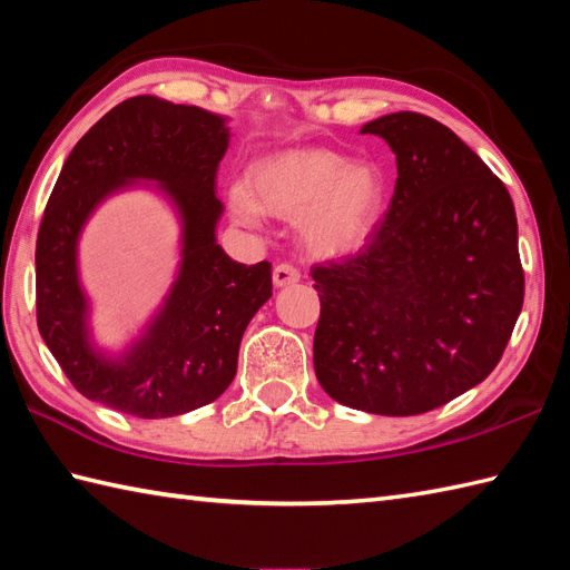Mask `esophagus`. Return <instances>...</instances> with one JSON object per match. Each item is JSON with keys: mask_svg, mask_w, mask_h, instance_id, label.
Instances as JSON below:
<instances>
[{"mask_svg": "<svg viewBox=\"0 0 570 570\" xmlns=\"http://www.w3.org/2000/svg\"><path fill=\"white\" fill-rule=\"evenodd\" d=\"M299 281V271L295 268L293 263H277L273 268V283L275 287H285V285H293Z\"/></svg>", "mask_w": 570, "mask_h": 570, "instance_id": "1", "label": "esophagus"}]
</instances>
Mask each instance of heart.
Listing matches in <instances>:
<instances>
[{
    "mask_svg": "<svg viewBox=\"0 0 570 570\" xmlns=\"http://www.w3.org/2000/svg\"><path fill=\"white\" fill-rule=\"evenodd\" d=\"M236 222L261 214L299 217V236L317 256H341L368 238L383 207V180L368 166H348L326 148H289L258 158L229 189Z\"/></svg>",
    "mask_w": 570,
    "mask_h": 570,
    "instance_id": "heart-1",
    "label": "heart"
}]
</instances>
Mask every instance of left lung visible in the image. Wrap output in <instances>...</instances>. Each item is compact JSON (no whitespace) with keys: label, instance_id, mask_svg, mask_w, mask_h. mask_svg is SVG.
Returning a JSON list of instances; mask_svg holds the SVG:
<instances>
[{"label":"left lung","instance_id":"obj_1","mask_svg":"<svg viewBox=\"0 0 570 570\" xmlns=\"http://www.w3.org/2000/svg\"><path fill=\"white\" fill-rule=\"evenodd\" d=\"M361 134L395 154V195L356 253L312 265L314 371L346 407L422 414L483 383L512 336L524 302L514 205L432 117L385 114Z\"/></svg>","mask_w":570,"mask_h":570}]
</instances>
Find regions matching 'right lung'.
Returning a JSON list of instances; mask_svg holds the SVG:
<instances>
[{
    "instance_id": "right-lung-1",
    "label": "right lung",
    "mask_w": 570,
    "mask_h": 570,
    "mask_svg": "<svg viewBox=\"0 0 570 570\" xmlns=\"http://www.w3.org/2000/svg\"><path fill=\"white\" fill-rule=\"evenodd\" d=\"M229 129L217 114L138 95L107 111L62 166L36 238V322L72 387L107 407L163 420L217 400L238 346L273 295L271 263L232 261L214 238L219 163ZM126 179H156L181 209L184 265L167 307L121 362L86 341L73 248L83 219Z\"/></svg>"
}]
</instances>
